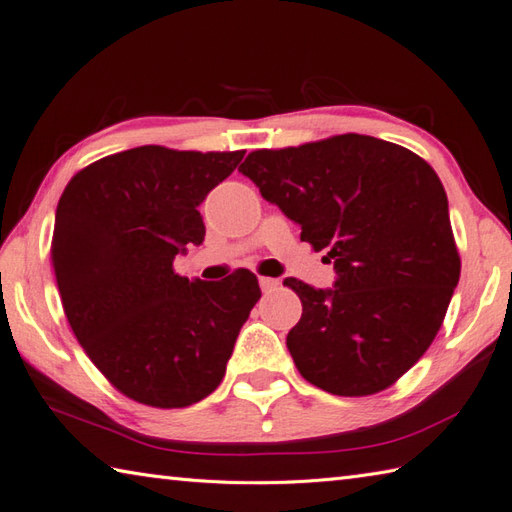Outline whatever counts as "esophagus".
<instances>
[{
    "mask_svg": "<svg viewBox=\"0 0 512 512\" xmlns=\"http://www.w3.org/2000/svg\"><path fill=\"white\" fill-rule=\"evenodd\" d=\"M260 282V289H263V293H271V291H274L278 285H280V282L276 280V278H260L258 280Z\"/></svg>",
    "mask_w": 512,
    "mask_h": 512,
    "instance_id": "1",
    "label": "esophagus"
}]
</instances>
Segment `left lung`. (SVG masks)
<instances>
[{
  "instance_id": "obj_1",
  "label": "left lung",
  "mask_w": 512,
  "mask_h": 512,
  "mask_svg": "<svg viewBox=\"0 0 512 512\" xmlns=\"http://www.w3.org/2000/svg\"><path fill=\"white\" fill-rule=\"evenodd\" d=\"M238 170L337 271L335 289L285 280L302 302L287 335L295 368L337 396L390 388L434 342L460 280L436 170L359 133L252 151Z\"/></svg>"
}]
</instances>
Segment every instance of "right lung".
<instances>
[{
	"label": "right lung",
	"instance_id": "1",
	"mask_svg": "<svg viewBox=\"0 0 512 512\" xmlns=\"http://www.w3.org/2000/svg\"><path fill=\"white\" fill-rule=\"evenodd\" d=\"M243 155L138 146L78 170L56 206L50 256L67 322L113 388L142 405L173 410L217 390L260 300L249 269L221 282L173 269L206 236L197 206Z\"/></svg>",
	"mask_w": 512,
	"mask_h": 512
}]
</instances>
